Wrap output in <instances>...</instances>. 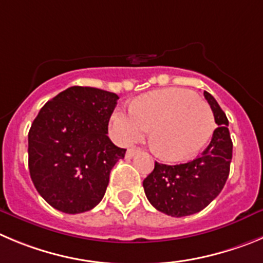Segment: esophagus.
I'll list each match as a JSON object with an SVG mask.
<instances>
[{"mask_svg": "<svg viewBox=\"0 0 263 263\" xmlns=\"http://www.w3.org/2000/svg\"><path fill=\"white\" fill-rule=\"evenodd\" d=\"M139 151H141L139 148H129V150L126 151V158H133V156L136 155L137 153H139Z\"/></svg>", "mask_w": 263, "mask_h": 263, "instance_id": "esophagus-1", "label": "esophagus"}]
</instances>
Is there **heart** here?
Returning a JSON list of instances; mask_svg holds the SVG:
<instances>
[{
  "mask_svg": "<svg viewBox=\"0 0 263 263\" xmlns=\"http://www.w3.org/2000/svg\"><path fill=\"white\" fill-rule=\"evenodd\" d=\"M130 110H116L110 117L116 138L125 144L134 143L151 129V147L171 161L196 155L211 138L215 126L210 105L182 88L144 93L132 103Z\"/></svg>",
  "mask_w": 263,
  "mask_h": 263,
  "instance_id": "1",
  "label": "heart"
}]
</instances>
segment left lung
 <instances>
[{
    "label": "left lung",
    "instance_id": "obj_1",
    "mask_svg": "<svg viewBox=\"0 0 263 263\" xmlns=\"http://www.w3.org/2000/svg\"><path fill=\"white\" fill-rule=\"evenodd\" d=\"M214 113L216 127L206 150L187 163L176 165L155 161L153 172L143 180V189L158 211L181 218L203 210L219 196L230 175L232 139L228 119L214 96L203 92Z\"/></svg>",
    "mask_w": 263,
    "mask_h": 263
}]
</instances>
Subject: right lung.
<instances>
[{
    "label": "right lung",
    "mask_w": 263,
    "mask_h": 263,
    "mask_svg": "<svg viewBox=\"0 0 263 263\" xmlns=\"http://www.w3.org/2000/svg\"><path fill=\"white\" fill-rule=\"evenodd\" d=\"M119 96L73 86L50 99L28 132V168L39 194L66 214L102 201L109 173L125 148L112 143L108 122Z\"/></svg>",
    "instance_id": "add662e5"
}]
</instances>
